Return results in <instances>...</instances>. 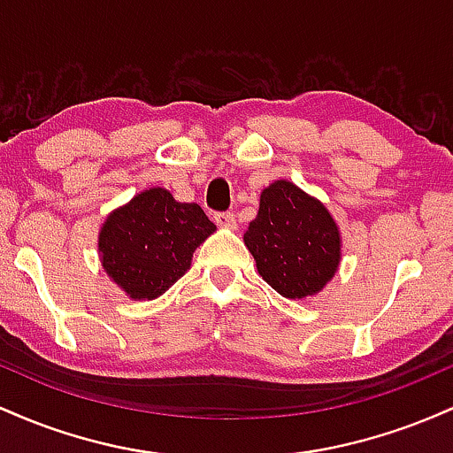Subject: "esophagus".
<instances>
[{
	"label": "esophagus",
	"mask_w": 453,
	"mask_h": 453,
	"mask_svg": "<svg viewBox=\"0 0 453 453\" xmlns=\"http://www.w3.org/2000/svg\"><path fill=\"white\" fill-rule=\"evenodd\" d=\"M215 223L221 227H230V230H234V227H236V215H234V212H215Z\"/></svg>",
	"instance_id": "obj_1"
}]
</instances>
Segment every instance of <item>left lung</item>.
Segmentation results:
<instances>
[{
    "label": "left lung",
    "mask_w": 453,
    "mask_h": 453,
    "mask_svg": "<svg viewBox=\"0 0 453 453\" xmlns=\"http://www.w3.org/2000/svg\"><path fill=\"white\" fill-rule=\"evenodd\" d=\"M244 244L264 280L294 300L319 292L341 262L339 227L330 212L288 180L262 191Z\"/></svg>",
    "instance_id": "left-lung-1"
}]
</instances>
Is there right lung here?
<instances>
[{"label": "right lung", "mask_w": 453, "mask_h": 453, "mask_svg": "<svg viewBox=\"0 0 453 453\" xmlns=\"http://www.w3.org/2000/svg\"><path fill=\"white\" fill-rule=\"evenodd\" d=\"M212 232L215 223L200 206L155 187L104 223L102 266L129 298L153 300L189 270L194 251Z\"/></svg>", "instance_id": "right-lung-1"}]
</instances>
